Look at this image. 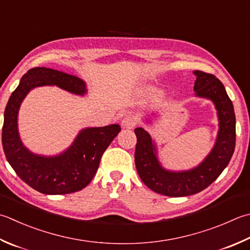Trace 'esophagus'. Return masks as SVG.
I'll use <instances>...</instances> for the list:
<instances>
[{
    "label": "esophagus",
    "instance_id": "esophagus-1",
    "mask_svg": "<svg viewBox=\"0 0 250 250\" xmlns=\"http://www.w3.org/2000/svg\"><path fill=\"white\" fill-rule=\"evenodd\" d=\"M136 125V118L134 116H126L125 118L121 121L122 128L125 129H132Z\"/></svg>",
    "mask_w": 250,
    "mask_h": 250
}]
</instances>
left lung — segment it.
<instances>
[{"instance_id":"1","label":"left lung","mask_w":250,"mask_h":250,"mask_svg":"<svg viewBox=\"0 0 250 250\" xmlns=\"http://www.w3.org/2000/svg\"><path fill=\"white\" fill-rule=\"evenodd\" d=\"M194 75L196 76L195 95L212 101L219 119L216 144L202 164L192 170L181 172L166 170L161 167L156 146L147 131L143 128L134 130V160L140 178L146 187L165 196L182 197L202 192L226 169L235 148V114L224 85L211 73L195 70Z\"/></svg>"}]
</instances>
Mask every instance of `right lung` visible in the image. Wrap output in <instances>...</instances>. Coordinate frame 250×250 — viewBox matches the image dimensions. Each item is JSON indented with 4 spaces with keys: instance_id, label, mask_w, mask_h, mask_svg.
I'll return each mask as SVG.
<instances>
[{
    "instance_id": "right-lung-1",
    "label": "right lung",
    "mask_w": 250,
    "mask_h": 250,
    "mask_svg": "<svg viewBox=\"0 0 250 250\" xmlns=\"http://www.w3.org/2000/svg\"><path fill=\"white\" fill-rule=\"evenodd\" d=\"M42 85H57L77 95L86 93L84 81L76 76L45 67L28 70L12 93L4 111V154L18 177L38 192L47 195L75 193L84 188L94 178L103 154L121 128L119 125H110L83 129L69 148L53 157L31 153L19 138L17 116L29 91Z\"/></svg>"
}]
</instances>
